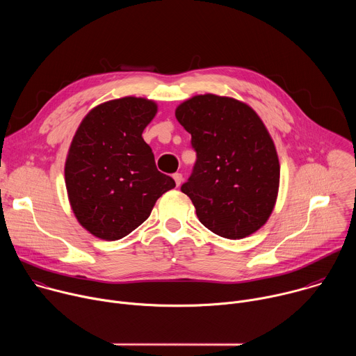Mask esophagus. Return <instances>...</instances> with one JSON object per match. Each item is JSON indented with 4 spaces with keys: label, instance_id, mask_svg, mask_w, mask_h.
<instances>
[{
    "label": "esophagus",
    "instance_id": "esophagus-1",
    "mask_svg": "<svg viewBox=\"0 0 356 356\" xmlns=\"http://www.w3.org/2000/svg\"><path fill=\"white\" fill-rule=\"evenodd\" d=\"M173 179H175V181H176V186L179 187L180 184H181V181H183V176H181V173H175L173 175Z\"/></svg>",
    "mask_w": 356,
    "mask_h": 356
}]
</instances>
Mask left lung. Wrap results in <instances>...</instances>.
Masks as SVG:
<instances>
[{
  "mask_svg": "<svg viewBox=\"0 0 356 356\" xmlns=\"http://www.w3.org/2000/svg\"><path fill=\"white\" fill-rule=\"evenodd\" d=\"M191 134L197 161L181 191L200 222L228 239H242L269 220L279 193L280 165L261 117L243 101L194 95L176 108Z\"/></svg>",
  "mask_w": 356,
  "mask_h": 356,
  "instance_id": "left-lung-1",
  "label": "left lung"
}]
</instances>
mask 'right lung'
<instances>
[{
	"label": "right lung",
	"mask_w": 356,
	"mask_h": 356,
	"mask_svg": "<svg viewBox=\"0 0 356 356\" xmlns=\"http://www.w3.org/2000/svg\"><path fill=\"white\" fill-rule=\"evenodd\" d=\"M158 104L122 97L94 107L80 122L65 163L74 217L91 235L117 241L138 228L176 183L156 169L142 132Z\"/></svg>",
	"instance_id": "obj_1"
}]
</instances>
